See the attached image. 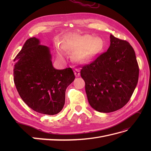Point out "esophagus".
I'll list each match as a JSON object with an SVG mask.
<instances>
[{
    "mask_svg": "<svg viewBox=\"0 0 151 151\" xmlns=\"http://www.w3.org/2000/svg\"><path fill=\"white\" fill-rule=\"evenodd\" d=\"M74 74L76 75V77H79L80 76V72L78 69H77V68H76V69L74 70Z\"/></svg>",
    "mask_w": 151,
    "mask_h": 151,
    "instance_id": "1",
    "label": "esophagus"
}]
</instances>
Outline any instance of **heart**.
Masks as SVG:
<instances>
[{
  "label": "heart",
  "instance_id": "1",
  "mask_svg": "<svg viewBox=\"0 0 151 151\" xmlns=\"http://www.w3.org/2000/svg\"><path fill=\"white\" fill-rule=\"evenodd\" d=\"M62 47L74 53V60L81 63L91 61L100 48L99 41L91 35L71 34L67 36L62 43ZM59 55L62 53L59 52Z\"/></svg>",
  "mask_w": 151,
  "mask_h": 151
}]
</instances>
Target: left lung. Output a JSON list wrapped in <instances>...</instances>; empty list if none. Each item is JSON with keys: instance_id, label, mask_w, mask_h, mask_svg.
I'll list each match as a JSON object with an SVG mask.
<instances>
[{"instance_id": "8db88e82", "label": "left lung", "mask_w": 151, "mask_h": 151, "mask_svg": "<svg viewBox=\"0 0 151 151\" xmlns=\"http://www.w3.org/2000/svg\"><path fill=\"white\" fill-rule=\"evenodd\" d=\"M139 74L134 48L127 41L112 35L107 51L81 70L89 103L101 113L116 111L129 102Z\"/></svg>"}]
</instances>
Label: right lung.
<instances>
[{
	"label": "right lung",
	"mask_w": 151,
	"mask_h": 151,
	"mask_svg": "<svg viewBox=\"0 0 151 151\" xmlns=\"http://www.w3.org/2000/svg\"><path fill=\"white\" fill-rule=\"evenodd\" d=\"M14 62V81L23 101L40 113L53 115L60 112L66 89L75 79L72 68L55 69L50 48L35 37L26 40Z\"/></svg>",
	"instance_id": "right-lung-1"
}]
</instances>
